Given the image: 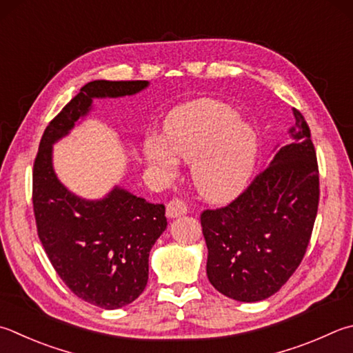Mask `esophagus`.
Listing matches in <instances>:
<instances>
[{
	"instance_id": "esophagus-1",
	"label": "esophagus",
	"mask_w": 353,
	"mask_h": 353,
	"mask_svg": "<svg viewBox=\"0 0 353 353\" xmlns=\"http://www.w3.org/2000/svg\"><path fill=\"white\" fill-rule=\"evenodd\" d=\"M187 203L181 201V199H172V201H170L168 205H166V216L174 219V217L183 216L187 213Z\"/></svg>"
}]
</instances>
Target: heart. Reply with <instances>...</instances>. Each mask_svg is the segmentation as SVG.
Segmentation results:
<instances>
[{
    "label": "heart",
    "mask_w": 353,
    "mask_h": 353,
    "mask_svg": "<svg viewBox=\"0 0 353 353\" xmlns=\"http://www.w3.org/2000/svg\"><path fill=\"white\" fill-rule=\"evenodd\" d=\"M165 140H145L146 160L166 174H174L177 157L193 163L197 193L211 202H227L241 194L258 159V134L239 121V114L214 100H197L177 108L165 121Z\"/></svg>",
    "instance_id": "obj_1"
}]
</instances>
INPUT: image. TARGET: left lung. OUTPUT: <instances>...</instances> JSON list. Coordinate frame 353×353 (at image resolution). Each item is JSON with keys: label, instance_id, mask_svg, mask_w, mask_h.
I'll list each match as a JSON object with an SVG mask.
<instances>
[{"label": "left lung", "instance_id": "left-lung-1", "mask_svg": "<svg viewBox=\"0 0 353 353\" xmlns=\"http://www.w3.org/2000/svg\"><path fill=\"white\" fill-rule=\"evenodd\" d=\"M292 142L274 156L227 207L205 210L201 225L208 248L207 276L217 292L241 303L270 298L303 261L319 202L315 146L303 114Z\"/></svg>", "mask_w": 353, "mask_h": 353}]
</instances>
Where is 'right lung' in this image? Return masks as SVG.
<instances>
[{"mask_svg":"<svg viewBox=\"0 0 353 353\" xmlns=\"http://www.w3.org/2000/svg\"><path fill=\"white\" fill-rule=\"evenodd\" d=\"M150 83L94 80L50 121L40 142L32 174V202L38 238L50 264L70 292L101 309L136 301L148 283V258L165 232V205L150 203L121 187L89 201L57 177L52 146L92 110L94 99L134 95Z\"/></svg>","mask_w":353,"mask_h":353,"instance_id":"1","label":"right lung"}]
</instances>
